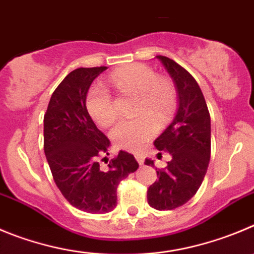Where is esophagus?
Wrapping results in <instances>:
<instances>
[{
  "mask_svg": "<svg viewBox=\"0 0 254 254\" xmlns=\"http://www.w3.org/2000/svg\"><path fill=\"white\" fill-rule=\"evenodd\" d=\"M135 159L138 160V163L140 165L144 164V159H145V156H144L143 153H135Z\"/></svg>",
  "mask_w": 254,
  "mask_h": 254,
  "instance_id": "1",
  "label": "esophagus"
}]
</instances>
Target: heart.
<instances>
[{
  "label": "heart",
  "instance_id": "heart-1",
  "mask_svg": "<svg viewBox=\"0 0 254 254\" xmlns=\"http://www.w3.org/2000/svg\"><path fill=\"white\" fill-rule=\"evenodd\" d=\"M116 89L138 95L135 114L138 118L120 122L111 130V140L119 149L138 151L154 138L159 125L169 122L177 105V90L167 77H160L144 64H131L118 68L110 75ZM86 109L96 124L108 127L118 118L113 96L101 84L91 86L86 95Z\"/></svg>",
  "mask_w": 254,
  "mask_h": 254
}]
</instances>
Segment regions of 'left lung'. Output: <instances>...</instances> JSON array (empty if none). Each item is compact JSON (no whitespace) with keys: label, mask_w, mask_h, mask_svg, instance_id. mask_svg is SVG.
<instances>
[{"label":"left lung","mask_w":254,"mask_h":254,"mask_svg":"<svg viewBox=\"0 0 254 254\" xmlns=\"http://www.w3.org/2000/svg\"><path fill=\"white\" fill-rule=\"evenodd\" d=\"M168 71L178 92V111L172 124L154 145L172 155L158 181L148 189V203L158 210L186 204L198 191L210 159V115L203 92L190 73L167 56H156ZM146 165L154 162L145 159Z\"/></svg>","instance_id":"1"}]
</instances>
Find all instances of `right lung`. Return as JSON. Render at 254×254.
<instances>
[{"label":"right lung","instance_id":"add662e5","mask_svg":"<svg viewBox=\"0 0 254 254\" xmlns=\"http://www.w3.org/2000/svg\"><path fill=\"white\" fill-rule=\"evenodd\" d=\"M106 68L71 71L52 92L44 118V150L56 186L71 205L95 214L116 207L118 186L139 168L134 156L123 150L106 167L99 162L109 155L110 140L87 113L86 95Z\"/></svg>","mask_w":254,"mask_h":254}]
</instances>
